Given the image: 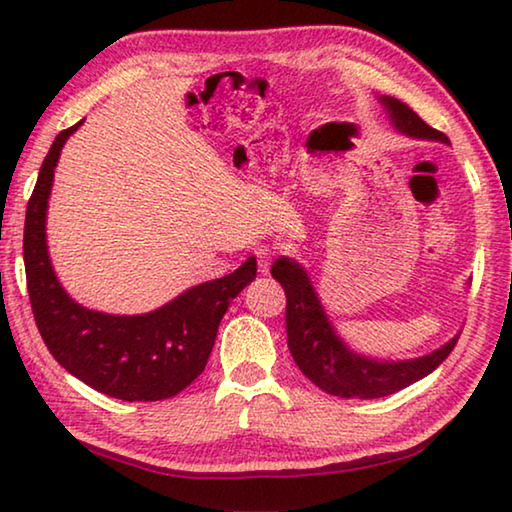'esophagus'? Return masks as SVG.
Wrapping results in <instances>:
<instances>
[{
    "label": "esophagus",
    "instance_id": "esophagus-1",
    "mask_svg": "<svg viewBox=\"0 0 512 512\" xmlns=\"http://www.w3.org/2000/svg\"><path fill=\"white\" fill-rule=\"evenodd\" d=\"M255 257H257V266H259V271L266 273V271H268V266H271V259H273L271 248H266V246L257 248V250H255Z\"/></svg>",
    "mask_w": 512,
    "mask_h": 512
}]
</instances>
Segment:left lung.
<instances>
[{
    "label": "left lung",
    "mask_w": 512,
    "mask_h": 512,
    "mask_svg": "<svg viewBox=\"0 0 512 512\" xmlns=\"http://www.w3.org/2000/svg\"><path fill=\"white\" fill-rule=\"evenodd\" d=\"M379 101L400 133L420 137V140L449 142L445 133L424 124L400 99L379 97ZM271 275L287 293V336L291 357L302 375L329 395L348 397V400L350 397L375 400V397L393 395L436 370L458 341V336H454L443 348L418 359L377 361L363 357V354L352 352L334 332L305 268L289 257H280L273 264Z\"/></svg>",
    "instance_id": "left-lung-1"
}]
</instances>
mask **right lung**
I'll use <instances>...</instances> for the list:
<instances>
[{"instance_id": "add662e5", "label": "right lung", "mask_w": 512, "mask_h": 512, "mask_svg": "<svg viewBox=\"0 0 512 512\" xmlns=\"http://www.w3.org/2000/svg\"><path fill=\"white\" fill-rule=\"evenodd\" d=\"M56 135L42 162L24 221L27 289L42 341L83 384L124 402H158L178 395L205 370L216 332L232 298L255 280L248 257L235 273L198 284L167 305L140 316H115L81 307L60 287L47 253V203L67 137Z\"/></svg>"}]
</instances>
